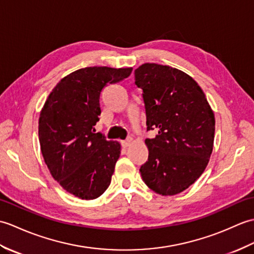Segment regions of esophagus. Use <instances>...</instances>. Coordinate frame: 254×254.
I'll return each mask as SVG.
<instances>
[{"label":"esophagus","instance_id":"34e87169","mask_svg":"<svg viewBox=\"0 0 254 254\" xmlns=\"http://www.w3.org/2000/svg\"><path fill=\"white\" fill-rule=\"evenodd\" d=\"M131 141H132V139H131V138H127L126 140H124V141L122 142V144H123L124 148H127V146L130 145Z\"/></svg>","mask_w":254,"mask_h":254}]
</instances>
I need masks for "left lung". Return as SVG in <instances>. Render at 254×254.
<instances>
[{
	"label": "left lung",
	"instance_id": "left-lung-1",
	"mask_svg": "<svg viewBox=\"0 0 254 254\" xmlns=\"http://www.w3.org/2000/svg\"><path fill=\"white\" fill-rule=\"evenodd\" d=\"M142 90L149 156L140 167L154 192L174 195L204 172L213 150L215 118L205 94L189 75L170 66L145 63L134 70Z\"/></svg>",
	"mask_w": 254,
	"mask_h": 254
}]
</instances>
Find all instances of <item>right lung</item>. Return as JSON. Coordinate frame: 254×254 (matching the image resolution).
Masks as SVG:
<instances>
[{"label": "right lung", "mask_w": 254, "mask_h": 254, "mask_svg": "<svg viewBox=\"0 0 254 254\" xmlns=\"http://www.w3.org/2000/svg\"><path fill=\"white\" fill-rule=\"evenodd\" d=\"M132 68L86 67L63 78L50 93L39 118L44 162L67 192L97 199L111 184L121 144L94 130L100 94L130 76Z\"/></svg>", "instance_id": "right-lung-1"}]
</instances>
